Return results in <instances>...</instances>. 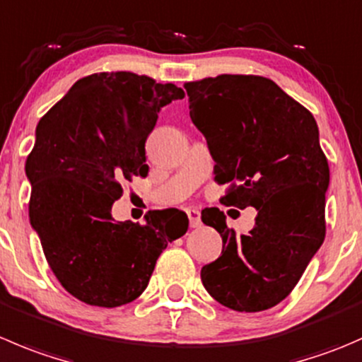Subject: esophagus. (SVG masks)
I'll use <instances>...</instances> for the list:
<instances>
[{"mask_svg":"<svg viewBox=\"0 0 362 362\" xmlns=\"http://www.w3.org/2000/svg\"><path fill=\"white\" fill-rule=\"evenodd\" d=\"M187 216H189V224H191V228L202 226V216H199V210L187 209Z\"/></svg>","mask_w":362,"mask_h":362,"instance_id":"1","label":"esophagus"}]
</instances>
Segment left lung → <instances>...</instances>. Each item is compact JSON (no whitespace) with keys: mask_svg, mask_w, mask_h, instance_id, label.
<instances>
[{"mask_svg":"<svg viewBox=\"0 0 362 362\" xmlns=\"http://www.w3.org/2000/svg\"><path fill=\"white\" fill-rule=\"evenodd\" d=\"M192 124L206 138L214 180L226 206H255V228L238 235L217 206L202 221L223 237L202 269L206 292L233 311L256 313L290 296L325 238L329 164L313 115L274 81L221 74L189 81Z\"/></svg>","mask_w":362,"mask_h":362,"instance_id":"left-lung-1","label":"left lung"}]
</instances>
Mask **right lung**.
Segmentation results:
<instances>
[{
	"label": "right lung",
	"instance_id": "right-lung-1",
	"mask_svg": "<svg viewBox=\"0 0 362 362\" xmlns=\"http://www.w3.org/2000/svg\"><path fill=\"white\" fill-rule=\"evenodd\" d=\"M182 88L134 72L81 77L37 125L26 159L30 223L59 285L81 303L118 308L146 288L168 242L187 231L178 209L115 223L125 182L146 177L145 143Z\"/></svg>",
	"mask_w": 362,
	"mask_h": 362
}]
</instances>
